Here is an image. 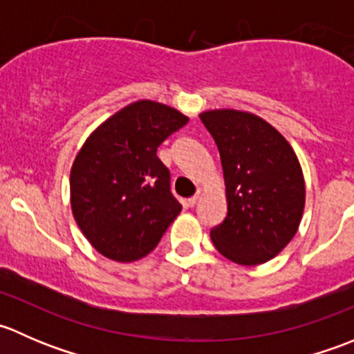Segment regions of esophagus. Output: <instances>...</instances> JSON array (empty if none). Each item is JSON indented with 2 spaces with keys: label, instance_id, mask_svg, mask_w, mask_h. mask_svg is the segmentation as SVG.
Listing matches in <instances>:
<instances>
[{
  "label": "esophagus",
  "instance_id": "obj_1",
  "mask_svg": "<svg viewBox=\"0 0 354 354\" xmlns=\"http://www.w3.org/2000/svg\"><path fill=\"white\" fill-rule=\"evenodd\" d=\"M200 195H202V194H200V192H197V194H195V195H194V197H190V198H188V200H187V203H188V205H190V207H194V205H195V203H197V202H198Z\"/></svg>",
  "mask_w": 354,
  "mask_h": 354
}]
</instances>
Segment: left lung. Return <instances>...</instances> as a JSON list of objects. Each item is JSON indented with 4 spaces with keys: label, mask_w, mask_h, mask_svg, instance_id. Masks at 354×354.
Instances as JSON below:
<instances>
[{
    "label": "left lung",
    "mask_w": 354,
    "mask_h": 354,
    "mask_svg": "<svg viewBox=\"0 0 354 354\" xmlns=\"http://www.w3.org/2000/svg\"><path fill=\"white\" fill-rule=\"evenodd\" d=\"M200 120L219 149L227 214L210 238L221 255L240 266L269 262L298 231L305 180L289 142L246 111L212 109Z\"/></svg>",
    "instance_id": "obj_1"
}]
</instances>
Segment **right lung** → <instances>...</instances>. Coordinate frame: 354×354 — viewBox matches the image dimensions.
I'll return each mask as SVG.
<instances>
[{
	"label": "right lung",
	"instance_id": "add662e5",
	"mask_svg": "<svg viewBox=\"0 0 354 354\" xmlns=\"http://www.w3.org/2000/svg\"><path fill=\"white\" fill-rule=\"evenodd\" d=\"M187 123L180 111L144 99L108 118L82 145L70 173L71 212L101 255L142 259L181 212L157 147Z\"/></svg>",
	"mask_w": 354,
	"mask_h": 354
}]
</instances>
